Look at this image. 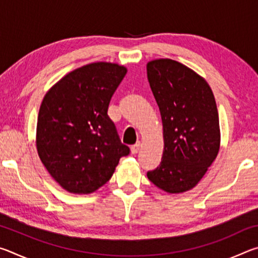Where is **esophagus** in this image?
Listing matches in <instances>:
<instances>
[{
  "label": "esophagus",
  "instance_id": "34e87169",
  "mask_svg": "<svg viewBox=\"0 0 258 258\" xmlns=\"http://www.w3.org/2000/svg\"><path fill=\"white\" fill-rule=\"evenodd\" d=\"M140 148H141V143L138 142L137 145H134V146L131 147V152H132L133 155H137L138 152L140 151Z\"/></svg>",
  "mask_w": 258,
  "mask_h": 258
}]
</instances>
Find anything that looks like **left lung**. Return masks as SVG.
<instances>
[{
  "label": "left lung",
  "mask_w": 258,
  "mask_h": 258,
  "mask_svg": "<svg viewBox=\"0 0 258 258\" xmlns=\"http://www.w3.org/2000/svg\"><path fill=\"white\" fill-rule=\"evenodd\" d=\"M148 81L163 121L164 151L147 176L168 194L191 190L220 150L215 98L205 78L172 59L147 63Z\"/></svg>",
  "instance_id": "left-lung-1"
}]
</instances>
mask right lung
<instances>
[{"label": "right lung", "mask_w": 258, "mask_h": 258, "mask_svg": "<svg viewBox=\"0 0 258 258\" xmlns=\"http://www.w3.org/2000/svg\"><path fill=\"white\" fill-rule=\"evenodd\" d=\"M126 73L118 63H89L63 76L43 99L37 152L50 175L68 192L92 194L130 154L107 113Z\"/></svg>", "instance_id": "1"}]
</instances>
